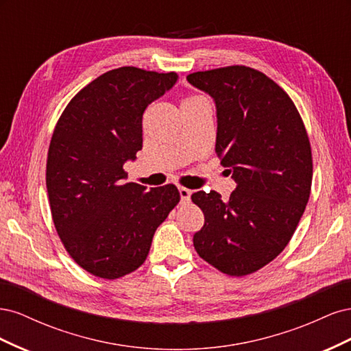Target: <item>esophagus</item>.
Instances as JSON below:
<instances>
[{
  "mask_svg": "<svg viewBox=\"0 0 351 351\" xmlns=\"http://www.w3.org/2000/svg\"><path fill=\"white\" fill-rule=\"evenodd\" d=\"M178 192H180V197H182V202H183V204H186V202L190 200V196H192L193 190L186 189V187H180Z\"/></svg>",
  "mask_w": 351,
  "mask_h": 351,
  "instance_id": "obj_1",
  "label": "esophagus"
}]
</instances>
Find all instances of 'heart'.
Listing matches in <instances>:
<instances>
[{
  "instance_id": "1",
  "label": "heart",
  "mask_w": 351,
  "mask_h": 351,
  "mask_svg": "<svg viewBox=\"0 0 351 351\" xmlns=\"http://www.w3.org/2000/svg\"><path fill=\"white\" fill-rule=\"evenodd\" d=\"M195 98H197V95H192V97H186V98L182 101V104L189 102V101H192V99H195Z\"/></svg>"
}]
</instances>
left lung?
<instances>
[{
    "mask_svg": "<svg viewBox=\"0 0 351 351\" xmlns=\"http://www.w3.org/2000/svg\"><path fill=\"white\" fill-rule=\"evenodd\" d=\"M187 80L215 99V151L237 183L227 202L215 190L192 195L205 215L195 249L219 272L244 277L277 258L299 226L313 176L309 136L289 93L259 70L227 66Z\"/></svg>",
    "mask_w": 351,
    "mask_h": 351,
    "instance_id": "8db88e82",
    "label": "left lung"
}]
</instances>
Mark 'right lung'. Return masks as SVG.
<instances>
[{
	"label": "right lung",
	"mask_w": 351,
	"mask_h": 351,
	"mask_svg": "<svg viewBox=\"0 0 351 351\" xmlns=\"http://www.w3.org/2000/svg\"><path fill=\"white\" fill-rule=\"evenodd\" d=\"M176 80L174 71L110 70L74 95L52 133V221L71 259L95 277L117 280L143 265L156 228L180 202L174 184L123 183V164L142 149L146 107Z\"/></svg>",
	"instance_id": "1"
}]
</instances>
